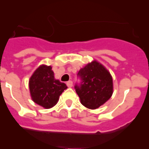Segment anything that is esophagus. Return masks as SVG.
<instances>
[{
	"label": "esophagus",
	"instance_id": "1",
	"mask_svg": "<svg viewBox=\"0 0 149 149\" xmlns=\"http://www.w3.org/2000/svg\"><path fill=\"white\" fill-rule=\"evenodd\" d=\"M67 86H68V88H71L72 86V81H68V82H67Z\"/></svg>",
	"mask_w": 149,
	"mask_h": 149
}]
</instances>
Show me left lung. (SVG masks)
<instances>
[{
  "instance_id": "1",
  "label": "left lung",
  "mask_w": 149,
  "mask_h": 149,
  "mask_svg": "<svg viewBox=\"0 0 149 149\" xmlns=\"http://www.w3.org/2000/svg\"><path fill=\"white\" fill-rule=\"evenodd\" d=\"M78 75L82 82L75 88L84 107L96 109L111 98L113 93L112 75L101 63L93 60L81 68Z\"/></svg>"
}]
</instances>
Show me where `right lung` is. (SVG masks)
I'll return each instance as SVG.
<instances>
[{"label": "right lung", "instance_id": "1", "mask_svg": "<svg viewBox=\"0 0 149 149\" xmlns=\"http://www.w3.org/2000/svg\"><path fill=\"white\" fill-rule=\"evenodd\" d=\"M29 88L34 103L48 109L55 106L60 96L68 87L55 79L51 65H41L30 77Z\"/></svg>", "mask_w": 149, "mask_h": 149}]
</instances>
